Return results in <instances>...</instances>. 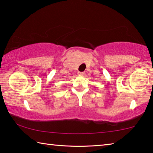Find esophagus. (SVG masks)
<instances>
[{"label":"esophagus","mask_w":153,"mask_h":153,"mask_svg":"<svg viewBox=\"0 0 153 153\" xmlns=\"http://www.w3.org/2000/svg\"><path fill=\"white\" fill-rule=\"evenodd\" d=\"M78 74L81 75V76H82V75L85 74V72H78Z\"/></svg>","instance_id":"obj_1"}]
</instances>
